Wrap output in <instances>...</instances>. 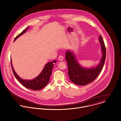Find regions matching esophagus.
<instances>
[{
    "mask_svg": "<svg viewBox=\"0 0 121 121\" xmlns=\"http://www.w3.org/2000/svg\"><path fill=\"white\" fill-rule=\"evenodd\" d=\"M58 59H59V60H60L62 61V60H63L64 57H63V56L62 55H60V56H59V57Z\"/></svg>",
    "mask_w": 121,
    "mask_h": 121,
    "instance_id": "1",
    "label": "esophagus"
}]
</instances>
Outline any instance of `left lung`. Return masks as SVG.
<instances>
[{
  "label": "left lung",
  "mask_w": 121,
  "mask_h": 121,
  "mask_svg": "<svg viewBox=\"0 0 121 121\" xmlns=\"http://www.w3.org/2000/svg\"><path fill=\"white\" fill-rule=\"evenodd\" d=\"M99 42L101 46L103 54L99 65L90 68H85L78 62L75 55L69 50L66 51V60L67 62L68 74L70 80L78 86H85L94 81L100 73L106 58V48L101 35H99Z\"/></svg>",
  "instance_id": "obj_1"
}]
</instances>
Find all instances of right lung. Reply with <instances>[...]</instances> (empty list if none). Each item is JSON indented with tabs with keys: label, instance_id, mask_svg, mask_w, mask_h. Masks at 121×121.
I'll return each instance as SVG.
<instances>
[{
	"label": "right lung",
	"instance_id": "right-lung-1",
	"mask_svg": "<svg viewBox=\"0 0 121 121\" xmlns=\"http://www.w3.org/2000/svg\"><path fill=\"white\" fill-rule=\"evenodd\" d=\"M29 28V27H28L26 29L23 30L21 33L17 35L15 37L14 42L18 37L25 33ZM56 62V60H55L53 61H51L47 63L40 74L34 79L31 80H25L20 78L16 73L12 66L11 59V68L15 77L25 87L35 91L39 90L44 88L49 83L50 77L52 74V69L54 65V63H55Z\"/></svg>",
	"mask_w": 121,
	"mask_h": 121
}]
</instances>
